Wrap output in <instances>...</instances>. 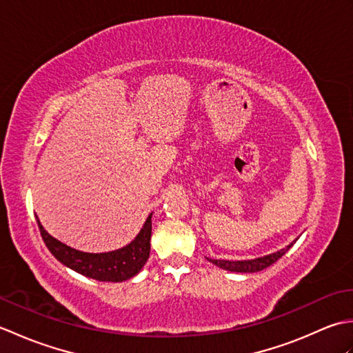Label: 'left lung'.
<instances>
[{
	"label": "left lung",
	"instance_id": "1",
	"mask_svg": "<svg viewBox=\"0 0 353 353\" xmlns=\"http://www.w3.org/2000/svg\"><path fill=\"white\" fill-rule=\"evenodd\" d=\"M294 244L292 241L290 245L285 247V249L272 253V254H267V256H262V258H256V259H249V261H221V259H211L208 258L209 262H212V264L219 265L223 270H229V272H236V273H256L261 272V270H264L267 267H270L274 262L282 258L285 253L288 252L290 247Z\"/></svg>",
	"mask_w": 353,
	"mask_h": 353
}]
</instances>
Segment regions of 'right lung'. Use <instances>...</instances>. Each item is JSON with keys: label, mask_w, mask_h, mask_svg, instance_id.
Returning <instances> with one entry per match:
<instances>
[{"label": "right lung", "mask_w": 353, "mask_h": 353, "mask_svg": "<svg viewBox=\"0 0 353 353\" xmlns=\"http://www.w3.org/2000/svg\"><path fill=\"white\" fill-rule=\"evenodd\" d=\"M37 226L45 245L57 261L80 274L100 282H123L141 272L150 256V238H152V214L148 215L141 232L130 244L123 249L106 253H86L72 249L52 238L43 229L36 216Z\"/></svg>", "instance_id": "1"}]
</instances>
